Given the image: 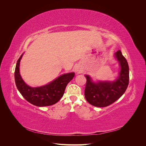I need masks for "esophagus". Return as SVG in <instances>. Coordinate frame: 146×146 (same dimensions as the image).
<instances>
[{"instance_id": "esophagus-1", "label": "esophagus", "mask_w": 146, "mask_h": 146, "mask_svg": "<svg viewBox=\"0 0 146 146\" xmlns=\"http://www.w3.org/2000/svg\"><path fill=\"white\" fill-rule=\"evenodd\" d=\"M76 71H77V72H79V71H80V68H78V67H77V68H76Z\"/></svg>"}]
</instances>
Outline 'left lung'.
Instances as JSON below:
<instances>
[{"label":"left lung","mask_w":146,"mask_h":146,"mask_svg":"<svg viewBox=\"0 0 146 146\" xmlns=\"http://www.w3.org/2000/svg\"><path fill=\"white\" fill-rule=\"evenodd\" d=\"M115 56L119 62L121 70L118 78L113 82H92L90 77L86 75L87 82L84 95L86 100L91 105L99 108L106 107L118 100L125 92L129 80V66L120 50Z\"/></svg>","instance_id":"1"}]
</instances>
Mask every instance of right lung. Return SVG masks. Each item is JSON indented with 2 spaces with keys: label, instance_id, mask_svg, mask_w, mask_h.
I'll return each mask as SVG.
<instances>
[{
  "label": "right lung",
  "instance_id": "1",
  "mask_svg": "<svg viewBox=\"0 0 146 146\" xmlns=\"http://www.w3.org/2000/svg\"><path fill=\"white\" fill-rule=\"evenodd\" d=\"M23 55V54L17 60L14 72L15 84L21 94L28 102L36 106H51L57 103L64 95L65 88L73 79L74 73L63 74L48 84L42 87H30L24 82L19 72V62Z\"/></svg>",
  "mask_w": 146,
  "mask_h": 146
}]
</instances>
